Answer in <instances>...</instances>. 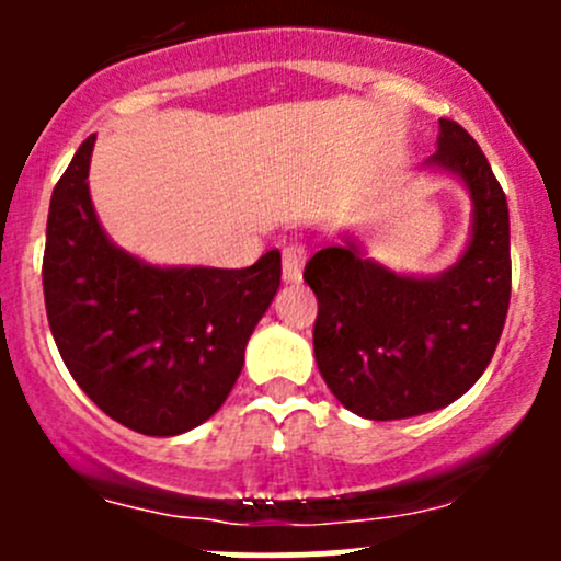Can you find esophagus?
<instances>
[{
  "label": "esophagus",
  "mask_w": 561,
  "mask_h": 561,
  "mask_svg": "<svg viewBox=\"0 0 561 561\" xmlns=\"http://www.w3.org/2000/svg\"><path fill=\"white\" fill-rule=\"evenodd\" d=\"M304 263H307V247L304 244H287L282 249V276H285V282L301 279Z\"/></svg>",
  "instance_id": "obj_1"
}]
</instances>
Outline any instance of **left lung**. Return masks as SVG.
<instances>
[{"label":"left lung","instance_id":"1","mask_svg":"<svg viewBox=\"0 0 561 561\" xmlns=\"http://www.w3.org/2000/svg\"><path fill=\"white\" fill-rule=\"evenodd\" d=\"M432 165L467 184L472 241L432 279L371 263L353 241L314 252L304 279L317 296L314 358L355 415L399 421L450 404L478 382L511 307V217L500 181L472 135L439 118Z\"/></svg>","mask_w":561,"mask_h":561}]
</instances>
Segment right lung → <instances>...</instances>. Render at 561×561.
I'll return each mask as SVG.
<instances>
[{"mask_svg":"<svg viewBox=\"0 0 561 561\" xmlns=\"http://www.w3.org/2000/svg\"><path fill=\"white\" fill-rule=\"evenodd\" d=\"M94 135L76 151L48 208L43 293L61 360L83 393L149 437L214 415L274 301L282 254L249 268H157L107 241L89 197Z\"/></svg>","mask_w":561,"mask_h":561,"instance_id":"right-lung-1","label":"right lung"}]
</instances>
